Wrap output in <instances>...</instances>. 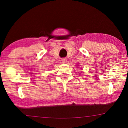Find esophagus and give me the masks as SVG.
<instances>
[{
	"mask_svg": "<svg viewBox=\"0 0 128 128\" xmlns=\"http://www.w3.org/2000/svg\"><path fill=\"white\" fill-rule=\"evenodd\" d=\"M62 63H66L67 62V59L66 58H62Z\"/></svg>",
	"mask_w": 128,
	"mask_h": 128,
	"instance_id": "obj_1",
	"label": "esophagus"
}]
</instances>
